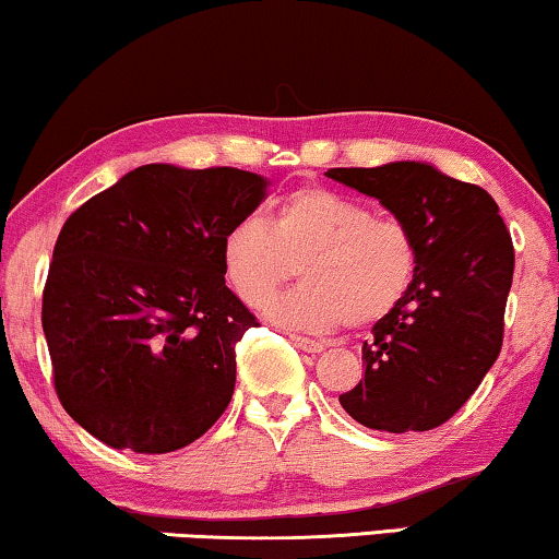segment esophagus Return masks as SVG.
Instances as JSON below:
<instances>
[{
	"label": "esophagus",
	"instance_id": "obj_1",
	"mask_svg": "<svg viewBox=\"0 0 559 559\" xmlns=\"http://www.w3.org/2000/svg\"><path fill=\"white\" fill-rule=\"evenodd\" d=\"M290 341H294V346H298L306 354H321L323 348H326V346L321 344V341H313V338H306V336H296V333H294V336H290Z\"/></svg>",
	"mask_w": 559,
	"mask_h": 559
}]
</instances>
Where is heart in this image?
I'll list each match as a JSON object with an SVG mask.
<instances>
[{"label": "heart", "instance_id": "heart-1", "mask_svg": "<svg viewBox=\"0 0 559 559\" xmlns=\"http://www.w3.org/2000/svg\"><path fill=\"white\" fill-rule=\"evenodd\" d=\"M223 276L240 301L261 308L301 273L304 286L265 308L273 323L333 331L369 326L402 304L416 273V240L404 221L373 215L361 200L323 188L283 198L269 226L240 218L221 246Z\"/></svg>", "mask_w": 559, "mask_h": 559}]
</instances>
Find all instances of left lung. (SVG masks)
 Listing matches in <instances>:
<instances>
[{
	"mask_svg": "<svg viewBox=\"0 0 559 559\" xmlns=\"http://www.w3.org/2000/svg\"><path fill=\"white\" fill-rule=\"evenodd\" d=\"M331 180L377 198L412 228L416 273L364 341V379L338 396L377 431H429L462 409L497 361L514 248L495 198L429 163L331 168Z\"/></svg>",
	"mask_w": 559,
	"mask_h": 559,
	"instance_id": "1",
	"label": "left lung"
}]
</instances>
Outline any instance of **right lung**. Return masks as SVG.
<instances>
[{
	"mask_svg": "<svg viewBox=\"0 0 559 559\" xmlns=\"http://www.w3.org/2000/svg\"><path fill=\"white\" fill-rule=\"evenodd\" d=\"M265 188L238 168L150 163L67 218L41 329L57 396L95 439L168 454L226 412L236 344L258 321L226 286L221 246Z\"/></svg>",
	"mask_w": 559,
	"mask_h": 559,
	"instance_id": "1",
	"label": "right lung"
}]
</instances>
